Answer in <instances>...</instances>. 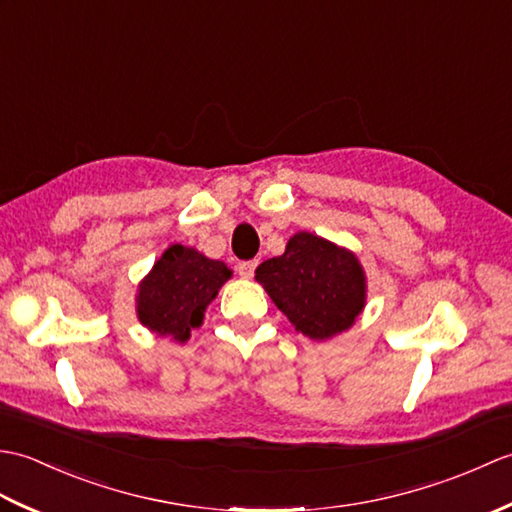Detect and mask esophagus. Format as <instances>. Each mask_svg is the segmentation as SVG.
I'll return each mask as SVG.
<instances>
[{"instance_id":"34e87169","label":"esophagus","mask_w":512,"mask_h":512,"mask_svg":"<svg viewBox=\"0 0 512 512\" xmlns=\"http://www.w3.org/2000/svg\"><path fill=\"white\" fill-rule=\"evenodd\" d=\"M255 266H257L255 259H250V262H239V264H237V273H239V277H242V279H250V277H253V273H255Z\"/></svg>"}]
</instances>
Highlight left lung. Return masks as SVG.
Listing matches in <instances>:
<instances>
[{
  "label": "left lung",
  "instance_id": "1",
  "mask_svg": "<svg viewBox=\"0 0 512 512\" xmlns=\"http://www.w3.org/2000/svg\"><path fill=\"white\" fill-rule=\"evenodd\" d=\"M255 279L312 341L350 330L367 303V275L356 253L308 231L292 235L284 255L259 264Z\"/></svg>",
  "mask_w": 512,
  "mask_h": 512
}]
</instances>
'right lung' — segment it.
Wrapping results in <instances>:
<instances>
[{
	"instance_id": "right-lung-1",
	"label": "right lung",
	"mask_w": 512,
	"mask_h": 512,
	"mask_svg": "<svg viewBox=\"0 0 512 512\" xmlns=\"http://www.w3.org/2000/svg\"><path fill=\"white\" fill-rule=\"evenodd\" d=\"M231 277L233 270L220 259L206 257L193 246L171 244L140 279L136 317L156 336L187 343L191 330L204 323L206 308Z\"/></svg>"
}]
</instances>
